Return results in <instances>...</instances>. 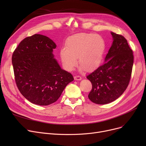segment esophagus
Segmentation results:
<instances>
[{
    "label": "esophagus",
    "mask_w": 146,
    "mask_h": 146,
    "mask_svg": "<svg viewBox=\"0 0 146 146\" xmlns=\"http://www.w3.org/2000/svg\"><path fill=\"white\" fill-rule=\"evenodd\" d=\"M74 79L76 80H80L82 79V77H80V76H76L74 77Z\"/></svg>",
    "instance_id": "esophagus-1"
}]
</instances>
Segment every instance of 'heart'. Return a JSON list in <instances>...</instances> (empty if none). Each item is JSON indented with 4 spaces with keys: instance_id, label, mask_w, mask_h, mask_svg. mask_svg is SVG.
Masks as SVG:
<instances>
[{
    "instance_id": "b5f03b06",
    "label": "heart",
    "mask_w": 146,
    "mask_h": 146,
    "mask_svg": "<svg viewBox=\"0 0 146 146\" xmlns=\"http://www.w3.org/2000/svg\"><path fill=\"white\" fill-rule=\"evenodd\" d=\"M105 50L104 38L94 34L80 33L68 37L65 48L60 55L66 70L70 71L79 63L86 70H91L101 63Z\"/></svg>"
}]
</instances>
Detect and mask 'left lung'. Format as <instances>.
Wrapping results in <instances>:
<instances>
[{
  "label": "left lung",
  "mask_w": 146,
  "mask_h": 146,
  "mask_svg": "<svg viewBox=\"0 0 146 146\" xmlns=\"http://www.w3.org/2000/svg\"><path fill=\"white\" fill-rule=\"evenodd\" d=\"M113 42L105 63L87 76L92 85L88 95L96 104H106L118 99L126 90L134 62L133 50L121 35L111 33Z\"/></svg>",
  "instance_id": "obj_1"
}]
</instances>
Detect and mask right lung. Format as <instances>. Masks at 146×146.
<instances>
[{
    "mask_svg": "<svg viewBox=\"0 0 146 146\" xmlns=\"http://www.w3.org/2000/svg\"><path fill=\"white\" fill-rule=\"evenodd\" d=\"M56 44L48 37L34 34L24 38L13 52L15 80L21 94L33 104L56 102L74 79L54 58Z\"/></svg>",
    "mask_w": 146,
    "mask_h": 146,
    "instance_id": "1",
    "label": "right lung"
}]
</instances>
